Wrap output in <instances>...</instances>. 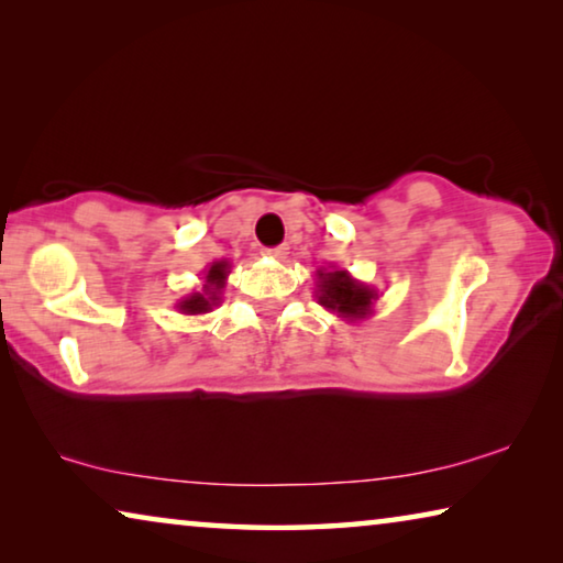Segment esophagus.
I'll use <instances>...</instances> for the list:
<instances>
[{"label":"esophagus","instance_id":"esophagus-1","mask_svg":"<svg viewBox=\"0 0 563 563\" xmlns=\"http://www.w3.org/2000/svg\"><path fill=\"white\" fill-rule=\"evenodd\" d=\"M263 253H265L267 257H275V261H283V257L288 255V247H285V245H275V247H265Z\"/></svg>","mask_w":563,"mask_h":563}]
</instances>
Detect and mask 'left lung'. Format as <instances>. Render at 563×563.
Listing matches in <instances>:
<instances>
[{
    "mask_svg": "<svg viewBox=\"0 0 563 563\" xmlns=\"http://www.w3.org/2000/svg\"><path fill=\"white\" fill-rule=\"evenodd\" d=\"M316 298L320 306L338 313V318L361 320L371 313L378 292L353 280L345 271H318Z\"/></svg>",
    "mask_w": 563,
    "mask_h": 563,
    "instance_id": "obj_1",
    "label": "left lung"
}]
</instances>
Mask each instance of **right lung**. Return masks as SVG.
I'll list each match as a JSON object with an SVG mask.
<instances>
[{
	"label": "right lung",
	"mask_w": 563,
	"mask_h": 563,
	"mask_svg": "<svg viewBox=\"0 0 563 563\" xmlns=\"http://www.w3.org/2000/svg\"><path fill=\"white\" fill-rule=\"evenodd\" d=\"M228 273H230L228 261L212 263L208 267V273H205L202 292H192V296H187L185 300L177 302V308H180L183 313H187V316L208 313V310H212V306H218V302H220V290L225 288Z\"/></svg>",
	"instance_id": "obj_1"
}]
</instances>
